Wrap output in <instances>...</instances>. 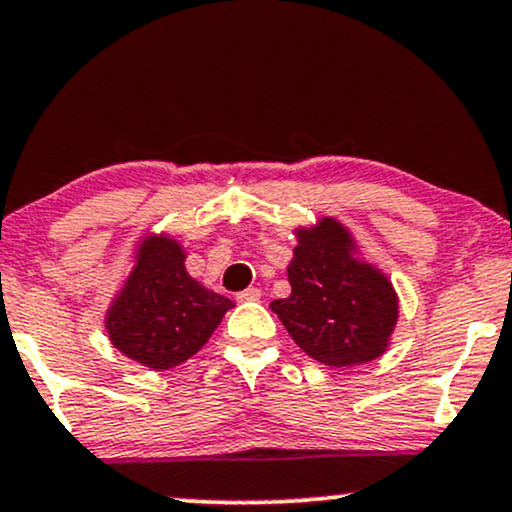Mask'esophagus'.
Segmentation results:
<instances>
[{"label":"esophagus","instance_id":"34e87169","mask_svg":"<svg viewBox=\"0 0 512 512\" xmlns=\"http://www.w3.org/2000/svg\"><path fill=\"white\" fill-rule=\"evenodd\" d=\"M258 299H261V289H256V287H249V289H244V292L237 294V301H258Z\"/></svg>","mask_w":512,"mask_h":512}]
</instances>
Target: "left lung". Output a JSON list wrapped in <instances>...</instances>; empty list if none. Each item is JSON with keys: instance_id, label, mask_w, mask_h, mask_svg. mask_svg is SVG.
Segmentation results:
<instances>
[{"instance_id": "obj_1", "label": "left lung", "mask_w": 512, "mask_h": 512, "mask_svg": "<svg viewBox=\"0 0 512 512\" xmlns=\"http://www.w3.org/2000/svg\"><path fill=\"white\" fill-rule=\"evenodd\" d=\"M287 266L292 294L270 308L301 351L330 368L370 363L387 351L399 296L380 268L358 258L356 239L337 218L296 227Z\"/></svg>"}]
</instances>
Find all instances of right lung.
<instances>
[{
    "mask_svg": "<svg viewBox=\"0 0 512 512\" xmlns=\"http://www.w3.org/2000/svg\"><path fill=\"white\" fill-rule=\"evenodd\" d=\"M104 327L111 344L149 370H170L204 346L232 301L194 280L185 246L170 235H144Z\"/></svg>",
    "mask_w": 512,
    "mask_h": 512,
    "instance_id": "right-lung-1",
    "label": "right lung"
}]
</instances>
